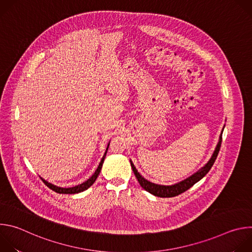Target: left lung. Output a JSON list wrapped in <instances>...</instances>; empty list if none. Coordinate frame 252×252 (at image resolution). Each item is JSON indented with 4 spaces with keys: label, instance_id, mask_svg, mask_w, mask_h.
I'll return each mask as SVG.
<instances>
[{
    "label": "left lung",
    "instance_id": "left-lung-1",
    "mask_svg": "<svg viewBox=\"0 0 252 252\" xmlns=\"http://www.w3.org/2000/svg\"><path fill=\"white\" fill-rule=\"evenodd\" d=\"M222 131H223V129H222ZM222 131H221V133L220 135V140H219L218 146H217V148H215V150L213 152V155L211 156V158L207 161V163L204 166H202L198 171L193 173L191 176H189L187 179H185V181H183L181 183H177V184L172 185V186L156 185L154 183H151V182L147 181L145 177H142L139 174V172H137V170L134 167L132 161L130 160V165H131L132 171H133L135 177L137 178V182L139 183L140 187L143 189H146L147 191H149L150 193H152V194H154L156 196H158V197H173V196H176L178 194L185 192L189 189H190L194 184L199 182L200 179L210 170V168L213 165L215 159H217L218 155H219L220 150L221 141H222Z\"/></svg>",
    "mask_w": 252,
    "mask_h": 252
}]
</instances>
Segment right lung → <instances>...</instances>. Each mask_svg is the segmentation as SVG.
Here are the masks:
<instances>
[{
	"mask_svg": "<svg viewBox=\"0 0 252 252\" xmlns=\"http://www.w3.org/2000/svg\"><path fill=\"white\" fill-rule=\"evenodd\" d=\"M109 146H110V143L109 145H107V148H106V151H105V153H104V155H103V157H102V158H101V160H100V162H99V164H98V166H97V168H96V170L94 171V173L88 179L87 182H85V183H83L82 185H79V186H76V187H73V188H67V189H63V188H59V187H57V186H54V185H52V184H50V183H48L47 181H45L44 178H42L41 177V179L43 181V183L49 188V189H51L52 190H54V191H56V192H58V193H65V194H75V193H79V192H82V191H84V190H86V189H88L90 187H92L93 185H94V183L95 182V179L97 178V176H98V174H99V172H100V169H101V166H102V163H103V160H104V158H105V155H106V152H107V150H109Z\"/></svg>",
	"mask_w": 252,
	"mask_h": 252,
	"instance_id": "1",
	"label": "right lung"
}]
</instances>
